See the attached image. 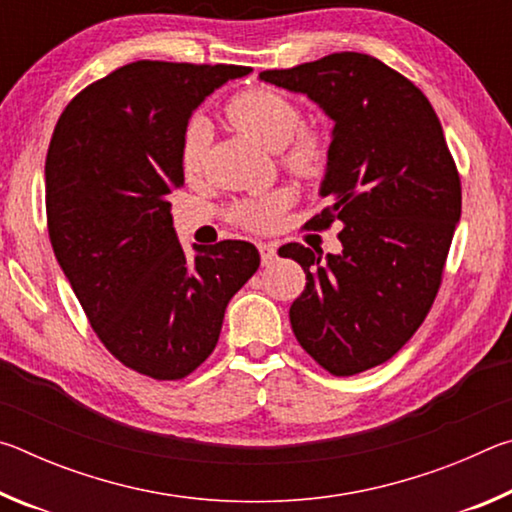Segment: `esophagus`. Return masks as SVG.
<instances>
[{"mask_svg":"<svg viewBox=\"0 0 512 512\" xmlns=\"http://www.w3.org/2000/svg\"><path fill=\"white\" fill-rule=\"evenodd\" d=\"M259 255H262V264L268 266V264L275 262L277 250H275L273 244H259Z\"/></svg>","mask_w":512,"mask_h":512,"instance_id":"1","label":"esophagus"}]
</instances>
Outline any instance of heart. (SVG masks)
<instances>
[{"instance_id": "b5f03b06", "label": "heart", "mask_w": 512, "mask_h": 512, "mask_svg": "<svg viewBox=\"0 0 512 512\" xmlns=\"http://www.w3.org/2000/svg\"><path fill=\"white\" fill-rule=\"evenodd\" d=\"M225 117L239 133L262 144L264 149L280 153L282 167L305 180L320 178L329 167V137L318 128L302 126V110L284 94L255 88L237 94L225 106ZM207 140L203 119H192L185 128L180 162L187 173L201 169ZM291 203L289 189H275L271 194L248 198L232 207V221L250 230L273 228L280 214Z\"/></svg>"}]
</instances>
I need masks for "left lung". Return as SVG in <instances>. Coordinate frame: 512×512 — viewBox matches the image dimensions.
I'll use <instances>...</instances> for the list:
<instances>
[{
  "instance_id": "left-lung-1",
  "label": "left lung",
  "mask_w": 512,
  "mask_h": 512,
  "mask_svg": "<svg viewBox=\"0 0 512 512\" xmlns=\"http://www.w3.org/2000/svg\"><path fill=\"white\" fill-rule=\"evenodd\" d=\"M259 79L307 94L334 119L327 198L311 230L334 221L341 253L287 244L307 275L289 309L318 366L350 377L402 350L427 318L461 219V178L436 110L420 88L357 51L329 54Z\"/></svg>"
}]
</instances>
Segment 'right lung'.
Here are the masks:
<instances>
[{"mask_svg": "<svg viewBox=\"0 0 512 512\" xmlns=\"http://www.w3.org/2000/svg\"><path fill=\"white\" fill-rule=\"evenodd\" d=\"M250 67L137 60L67 103L45 162L54 255L99 341L158 381L210 357L230 298L259 268L253 244L180 246L167 196L192 110Z\"/></svg>", "mask_w": 512, "mask_h": 512, "instance_id": "add662e5", "label": "right lung"}]
</instances>
